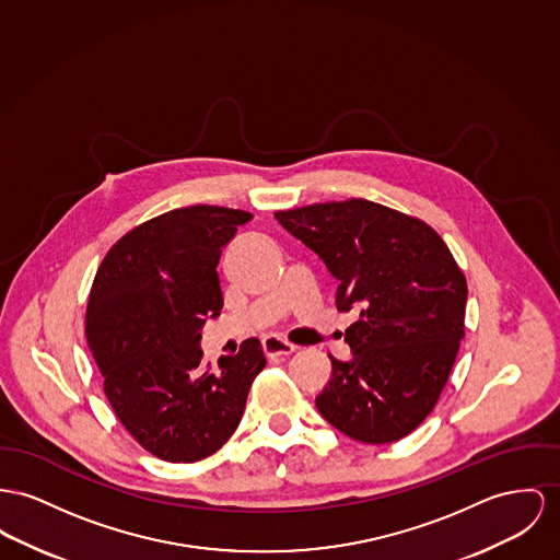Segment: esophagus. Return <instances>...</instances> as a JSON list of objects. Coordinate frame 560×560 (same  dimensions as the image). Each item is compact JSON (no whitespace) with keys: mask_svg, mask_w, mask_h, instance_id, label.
I'll return each mask as SVG.
<instances>
[{"mask_svg":"<svg viewBox=\"0 0 560 560\" xmlns=\"http://www.w3.org/2000/svg\"><path fill=\"white\" fill-rule=\"evenodd\" d=\"M262 350H265L267 357H278V359H282V357L293 354V352L298 350V346L291 343V341H287L284 337L267 336L262 339Z\"/></svg>","mask_w":560,"mask_h":560,"instance_id":"obj_1","label":"esophagus"}]
</instances>
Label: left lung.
I'll list each match as a JSON object with an SVG mask.
<instances>
[{
	"label": "left lung",
	"mask_w": 560,
	"mask_h": 560,
	"mask_svg": "<svg viewBox=\"0 0 560 560\" xmlns=\"http://www.w3.org/2000/svg\"><path fill=\"white\" fill-rule=\"evenodd\" d=\"M339 282L337 310L359 312L329 354L334 375L316 397L337 431L363 444L410 435L438 406L465 336L467 280L440 233L410 214L346 199L276 212Z\"/></svg>",
	"instance_id": "1"
}]
</instances>
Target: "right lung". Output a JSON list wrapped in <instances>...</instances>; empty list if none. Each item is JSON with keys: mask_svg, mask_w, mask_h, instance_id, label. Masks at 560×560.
Wrapping results in <instances>:
<instances>
[{"mask_svg": "<svg viewBox=\"0 0 560 560\" xmlns=\"http://www.w3.org/2000/svg\"><path fill=\"white\" fill-rule=\"evenodd\" d=\"M250 212L176 208L127 231L100 265L84 334L104 395L129 435L167 463H197L237 429L261 341L246 339L219 370L203 363L201 325L223 310L217 265Z\"/></svg>", "mask_w": 560, "mask_h": 560, "instance_id": "obj_1", "label": "right lung"}]
</instances>
